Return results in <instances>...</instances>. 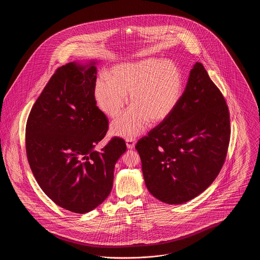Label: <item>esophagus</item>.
<instances>
[{"label":"esophagus","instance_id":"obj_1","mask_svg":"<svg viewBox=\"0 0 260 260\" xmlns=\"http://www.w3.org/2000/svg\"><path fill=\"white\" fill-rule=\"evenodd\" d=\"M126 142V147L128 149L135 148L136 145V138H126L125 140Z\"/></svg>","mask_w":260,"mask_h":260}]
</instances>
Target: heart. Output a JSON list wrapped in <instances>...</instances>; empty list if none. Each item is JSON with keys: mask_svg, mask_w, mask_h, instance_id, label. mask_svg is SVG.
Instances as JSON below:
<instances>
[{"mask_svg": "<svg viewBox=\"0 0 260 260\" xmlns=\"http://www.w3.org/2000/svg\"><path fill=\"white\" fill-rule=\"evenodd\" d=\"M183 91L180 69L170 61L145 59L114 66L109 79L100 76L94 86L99 108L112 119L124 108L125 98L132 108L112 124L114 135L134 137L150 122L165 121L176 108Z\"/></svg>", "mask_w": 260, "mask_h": 260, "instance_id": "obj_1", "label": "heart"}]
</instances>
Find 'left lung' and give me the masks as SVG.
<instances>
[{
    "label": "left lung",
    "instance_id": "left-lung-1",
    "mask_svg": "<svg viewBox=\"0 0 260 260\" xmlns=\"http://www.w3.org/2000/svg\"><path fill=\"white\" fill-rule=\"evenodd\" d=\"M229 114L221 91L196 62L174 111L136 143L145 184L155 198L183 204L213 182L228 151Z\"/></svg>",
    "mask_w": 260,
    "mask_h": 260
}]
</instances>
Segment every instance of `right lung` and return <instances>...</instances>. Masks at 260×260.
I'll list each match as a JSON object with an SVG mask.
<instances>
[{"label":"right lung","mask_w":260,"mask_h":260,"mask_svg":"<svg viewBox=\"0 0 260 260\" xmlns=\"http://www.w3.org/2000/svg\"><path fill=\"white\" fill-rule=\"evenodd\" d=\"M68 63L57 68L33 105L25 147L38 184L57 206L75 213L95 209L113 187L114 168L126 145L118 136L95 150L108 131L96 106V67Z\"/></svg>","instance_id":"add662e5"}]
</instances>
